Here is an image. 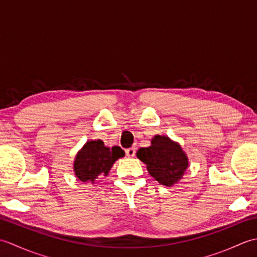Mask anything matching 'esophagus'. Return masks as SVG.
<instances>
[{
    "label": "esophagus",
    "instance_id": "34e87169",
    "mask_svg": "<svg viewBox=\"0 0 257 257\" xmlns=\"http://www.w3.org/2000/svg\"><path fill=\"white\" fill-rule=\"evenodd\" d=\"M136 155V148H128L127 150H125V156L127 157H135Z\"/></svg>",
    "mask_w": 257,
    "mask_h": 257
}]
</instances>
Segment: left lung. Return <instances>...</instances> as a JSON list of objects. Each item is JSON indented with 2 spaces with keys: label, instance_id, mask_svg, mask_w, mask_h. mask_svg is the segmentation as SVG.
<instances>
[{
  "label": "left lung",
  "instance_id": "obj_1",
  "mask_svg": "<svg viewBox=\"0 0 257 257\" xmlns=\"http://www.w3.org/2000/svg\"><path fill=\"white\" fill-rule=\"evenodd\" d=\"M137 157L146 163L150 176L167 187L178 182L188 168L181 147L165 136H156L150 147L138 150Z\"/></svg>",
  "mask_w": 257,
  "mask_h": 257
}]
</instances>
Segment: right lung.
Listing matches in <instances>:
<instances>
[{"instance_id":"obj_1","label":"right lung","mask_w":257,"mask_h":257,"mask_svg":"<svg viewBox=\"0 0 257 257\" xmlns=\"http://www.w3.org/2000/svg\"><path fill=\"white\" fill-rule=\"evenodd\" d=\"M124 156V151L118 146L107 148L101 140L88 141L76 156L74 170L80 181H90L107 176L117 159Z\"/></svg>"}]
</instances>
